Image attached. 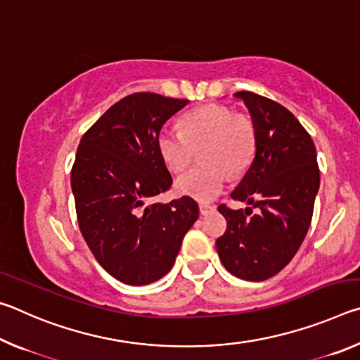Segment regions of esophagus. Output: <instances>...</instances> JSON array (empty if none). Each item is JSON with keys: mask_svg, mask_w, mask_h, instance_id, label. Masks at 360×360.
<instances>
[{"mask_svg": "<svg viewBox=\"0 0 360 360\" xmlns=\"http://www.w3.org/2000/svg\"><path fill=\"white\" fill-rule=\"evenodd\" d=\"M200 214L202 216H206V214H210V212H212L216 210V206H212V205H208V203H200Z\"/></svg>", "mask_w": 360, "mask_h": 360, "instance_id": "34e87169", "label": "esophagus"}]
</instances>
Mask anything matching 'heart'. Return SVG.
Wrapping results in <instances>:
<instances>
[{
	"label": "heart",
	"instance_id": "b5f03b06",
	"mask_svg": "<svg viewBox=\"0 0 360 360\" xmlns=\"http://www.w3.org/2000/svg\"><path fill=\"white\" fill-rule=\"evenodd\" d=\"M205 165L176 181V191L198 202H211L227 184V172L241 174L257 150V130L246 114H233L222 105H206L181 119V130L165 125L157 135V150L165 165L181 173L191 165L195 149H202Z\"/></svg>",
	"mask_w": 360,
	"mask_h": 360
}]
</instances>
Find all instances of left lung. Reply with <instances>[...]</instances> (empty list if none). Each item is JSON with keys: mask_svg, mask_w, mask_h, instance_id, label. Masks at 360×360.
Masks as SVG:
<instances>
[{"mask_svg": "<svg viewBox=\"0 0 360 360\" xmlns=\"http://www.w3.org/2000/svg\"><path fill=\"white\" fill-rule=\"evenodd\" d=\"M257 130V150L238 187L236 202L219 206L227 230L216 241L222 265L246 281H265L294 259L307 236L319 191V167L309 133L289 109L252 92H236Z\"/></svg>", "mask_w": 360, "mask_h": 360, "instance_id": "8db88e82", "label": "left lung"}]
</instances>
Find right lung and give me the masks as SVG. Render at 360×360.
<instances>
[{
  "instance_id": "1",
  "label": "right lung",
  "mask_w": 360,
  "mask_h": 360,
  "mask_svg": "<svg viewBox=\"0 0 360 360\" xmlns=\"http://www.w3.org/2000/svg\"><path fill=\"white\" fill-rule=\"evenodd\" d=\"M187 103L131 94L109 108L79 143L71 168L79 229L98 264L125 284L165 276L198 219L191 197L154 202L173 184L157 135Z\"/></svg>"
}]
</instances>
